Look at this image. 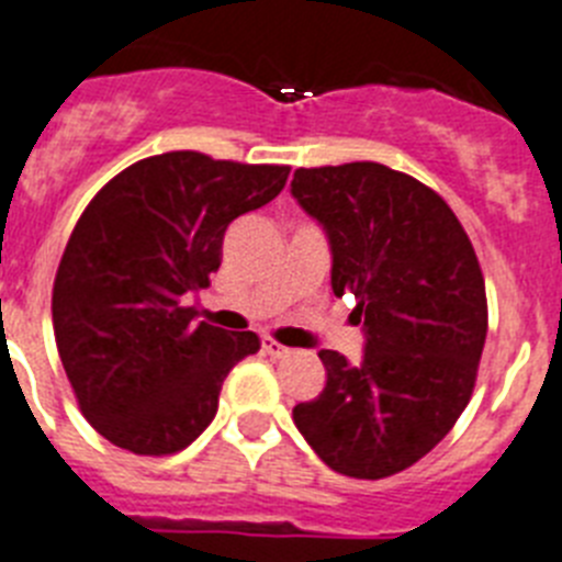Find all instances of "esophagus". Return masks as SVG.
<instances>
[{"mask_svg":"<svg viewBox=\"0 0 562 562\" xmlns=\"http://www.w3.org/2000/svg\"><path fill=\"white\" fill-rule=\"evenodd\" d=\"M262 351H266L268 357H273V360H282V357H289L291 348L280 346L277 339H266V342H262Z\"/></svg>","mask_w":562,"mask_h":562,"instance_id":"1","label":"esophagus"}]
</instances>
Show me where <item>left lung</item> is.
Wrapping results in <instances>:
<instances>
[{
    "label": "left lung",
    "instance_id": "obj_1",
    "mask_svg": "<svg viewBox=\"0 0 562 562\" xmlns=\"http://www.w3.org/2000/svg\"><path fill=\"white\" fill-rule=\"evenodd\" d=\"M291 193L331 243L334 294H353L362 362L319 351L325 389L294 423L325 465L383 480L465 412L488 331L485 280L440 193L380 162L296 168Z\"/></svg>",
    "mask_w": 562,
    "mask_h": 562
}]
</instances>
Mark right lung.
<instances>
[{
  "instance_id": "add662e5",
  "label": "right lung",
  "mask_w": 562,
  "mask_h": 562,
  "mask_svg": "<svg viewBox=\"0 0 562 562\" xmlns=\"http://www.w3.org/2000/svg\"><path fill=\"white\" fill-rule=\"evenodd\" d=\"M289 165L168 150L120 171L88 202L54 280V334L79 412L108 442L177 454L214 419L225 376L259 351L254 331L193 323L237 216L285 188Z\"/></svg>"
}]
</instances>
